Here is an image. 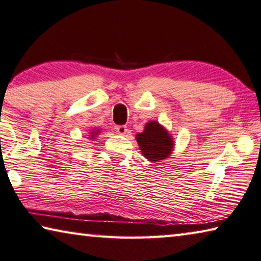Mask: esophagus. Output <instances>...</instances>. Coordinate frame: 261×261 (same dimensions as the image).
<instances>
[{"instance_id": "esophagus-1", "label": "esophagus", "mask_w": 261, "mask_h": 261, "mask_svg": "<svg viewBox=\"0 0 261 261\" xmlns=\"http://www.w3.org/2000/svg\"><path fill=\"white\" fill-rule=\"evenodd\" d=\"M115 131H116L118 135L124 136L127 132V127H126V125H117V126H115Z\"/></svg>"}]
</instances>
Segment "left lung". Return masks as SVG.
I'll use <instances>...</instances> for the list:
<instances>
[{
	"instance_id": "obj_1",
	"label": "left lung",
	"mask_w": 261,
	"mask_h": 261,
	"mask_svg": "<svg viewBox=\"0 0 261 261\" xmlns=\"http://www.w3.org/2000/svg\"><path fill=\"white\" fill-rule=\"evenodd\" d=\"M136 139L143 155L152 162L168 158L174 149L173 137L155 121L148 122L144 131L136 136Z\"/></svg>"
}]
</instances>
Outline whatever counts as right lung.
<instances>
[{"label": "right lung", "instance_id": "right-lung-1", "mask_svg": "<svg viewBox=\"0 0 261 261\" xmlns=\"http://www.w3.org/2000/svg\"><path fill=\"white\" fill-rule=\"evenodd\" d=\"M99 134V130H96V131H92L91 132V137H92V138H94V137L96 136V135H98Z\"/></svg>", "mask_w": 261, "mask_h": 261}]
</instances>
